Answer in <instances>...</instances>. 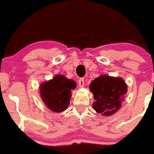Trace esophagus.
<instances>
[{"label":"esophagus","mask_w":154,"mask_h":154,"mask_svg":"<svg viewBox=\"0 0 154 154\" xmlns=\"http://www.w3.org/2000/svg\"><path fill=\"white\" fill-rule=\"evenodd\" d=\"M78 85H79V88L84 87V85H85L84 79H83V78H80V79H79V81H78Z\"/></svg>","instance_id":"1"}]
</instances>
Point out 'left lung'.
Listing matches in <instances>:
<instances>
[{"mask_svg": "<svg viewBox=\"0 0 154 154\" xmlns=\"http://www.w3.org/2000/svg\"><path fill=\"white\" fill-rule=\"evenodd\" d=\"M90 90L94 95L93 109L103 116H110L121 108L128 86L121 77L104 75L92 81Z\"/></svg>", "mask_w": 154, "mask_h": 154, "instance_id": "obj_1", "label": "left lung"}]
</instances>
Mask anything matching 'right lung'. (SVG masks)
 <instances>
[{"instance_id":"obj_1","label":"right lung","mask_w":154,"mask_h":154,"mask_svg":"<svg viewBox=\"0 0 154 154\" xmlns=\"http://www.w3.org/2000/svg\"><path fill=\"white\" fill-rule=\"evenodd\" d=\"M76 82L63 75H56L40 86V96L45 105L54 112H62L68 107L71 98V90Z\"/></svg>"}]
</instances>
